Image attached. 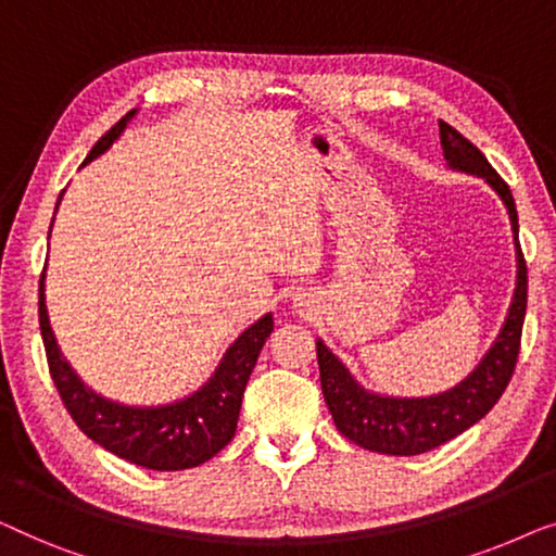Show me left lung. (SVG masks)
I'll list each match as a JSON object with an SVG mask.
<instances>
[{
	"label": "left lung",
	"instance_id": "obj_1",
	"mask_svg": "<svg viewBox=\"0 0 556 556\" xmlns=\"http://www.w3.org/2000/svg\"><path fill=\"white\" fill-rule=\"evenodd\" d=\"M440 143H443V154L453 169L483 177L506 204L514 227L516 263H519L514 301L496 344L483 356L473 375H468V379H463L453 390L432 394V397L400 400L371 394L354 382L349 369L324 346V341H316L321 390L333 425H337L341 435H346L364 451L384 455H420L460 435L463 430L476 425L496 405L508 382H511L516 359H519L529 280L527 261H523L519 245V217H516L511 189L498 177L489 159L481 154V149L473 147L466 136L455 131L445 121H440Z\"/></svg>",
	"mask_w": 556,
	"mask_h": 556
}]
</instances>
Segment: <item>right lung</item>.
Segmentation results:
<instances>
[{
	"mask_svg": "<svg viewBox=\"0 0 556 556\" xmlns=\"http://www.w3.org/2000/svg\"><path fill=\"white\" fill-rule=\"evenodd\" d=\"M136 111H128L111 131H105L86 164L101 156L113 141L124 134ZM60 204V200H58ZM45 270L40 278V331L45 354H48L50 377L58 387L60 400L75 425L105 451L128 463L151 470H185L202 466L217 455L235 438L242 405V392L253 371L257 354L273 331V316L265 314L238 337L227 349L215 375L202 390L187 400L162 407H126L88 390L71 369L52 337L48 308H45Z\"/></svg>",
	"mask_w": 556,
	"mask_h": 556,
	"instance_id": "add662e5",
	"label": "right lung"
}]
</instances>
